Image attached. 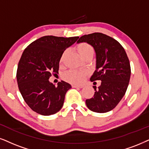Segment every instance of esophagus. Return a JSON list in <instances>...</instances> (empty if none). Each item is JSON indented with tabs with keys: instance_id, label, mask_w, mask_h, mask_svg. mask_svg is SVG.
I'll return each instance as SVG.
<instances>
[{
	"instance_id": "obj_1",
	"label": "esophagus",
	"mask_w": 149,
	"mask_h": 149,
	"mask_svg": "<svg viewBox=\"0 0 149 149\" xmlns=\"http://www.w3.org/2000/svg\"><path fill=\"white\" fill-rule=\"evenodd\" d=\"M72 86L73 88H82L83 87V85H80V84H73Z\"/></svg>"
}]
</instances>
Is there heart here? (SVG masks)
Here are the masks:
<instances>
[{"instance_id":"1","label":"heart","mask_w":149,"mask_h":149,"mask_svg":"<svg viewBox=\"0 0 149 149\" xmlns=\"http://www.w3.org/2000/svg\"><path fill=\"white\" fill-rule=\"evenodd\" d=\"M78 51L80 53V54L82 57H84V56L88 54H93V48L88 43H81L78 46ZM67 51L64 52L61 55V57L60 58V63L63 64L64 62V58ZM86 75V71H79L75 70V69H71L68 71H67L65 74L63 75V78L66 81L73 84H80L83 82L84 77Z\"/></svg>"}]
</instances>
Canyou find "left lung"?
<instances>
[{
  "label": "left lung",
  "instance_id": "left-lung-1",
  "mask_svg": "<svg viewBox=\"0 0 149 149\" xmlns=\"http://www.w3.org/2000/svg\"><path fill=\"white\" fill-rule=\"evenodd\" d=\"M85 42L93 47L96 54V70L91 82L100 80L98 88L94 86L93 97L86 100L90 110L106 113L113 109L127 91L131 77V66L125 49L116 40L102 33L81 36L78 42Z\"/></svg>",
  "mask_w": 149,
  "mask_h": 149
}]
</instances>
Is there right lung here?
Segmentation results:
<instances>
[{
    "mask_svg": "<svg viewBox=\"0 0 149 149\" xmlns=\"http://www.w3.org/2000/svg\"><path fill=\"white\" fill-rule=\"evenodd\" d=\"M78 38L45 36L28 45L22 53L16 72L18 88L24 102L37 113L50 116L63 107L71 86L63 80L55 86L49 79L58 73L61 55Z\"/></svg>",
    "mask_w": 149,
    "mask_h": 149,
    "instance_id": "add662e5",
    "label": "right lung"
}]
</instances>
